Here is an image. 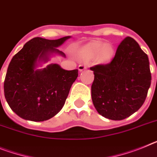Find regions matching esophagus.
<instances>
[{"label": "esophagus", "instance_id": "obj_1", "mask_svg": "<svg viewBox=\"0 0 157 157\" xmlns=\"http://www.w3.org/2000/svg\"><path fill=\"white\" fill-rule=\"evenodd\" d=\"M87 68V66L85 65V64H81V65L78 66V70H79L80 71H82L83 70L86 69Z\"/></svg>", "mask_w": 157, "mask_h": 157}]
</instances>
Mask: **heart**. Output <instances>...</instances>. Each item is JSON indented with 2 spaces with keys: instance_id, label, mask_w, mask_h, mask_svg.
Wrapping results in <instances>:
<instances>
[{
  "instance_id": "b5f03b06",
  "label": "heart",
  "mask_w": 157,
  "mask_h": 157,
  "mask_svg": "<svg viewBox=\"0 0 157 157\" xmlns=\"http://www.w3.org/2000/svg\"><path fill=\"white\" fill-rule=\"evenodd\" d=\"M84 59H91L98 56L99 62H109L114 55V49L111 44H105L101 41H94L86 44L81 50Z\"/></svg>"
}]
</instances>
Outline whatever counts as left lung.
Segmentation results:
<instances>
[{
    "label": "left lung",
    "instance_id": "8db88e82",
    "mask_svg": "<svg viewBox=\"0 0 157 157\" xmlns=\"http://www.w3.org/2000/svg\"><path fill=\"white\" fill-rule=\"evenodd\" d=\"M90 69L94 75L92 101L99 114L123 120L142 106L152 76L148 56L134 39L124 38L110 63Z\"/></svg>",
    "mask_w": 157,
    "mask_h": 157
}]
</instances>
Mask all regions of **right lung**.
<instances>
[{
	"label": "right lung",
	"instance_id": "add662e5",
	"mask_svg": "<svg viewBox=\"0 0 157 157\" xmlns=\"http://www.w3.org/2000/svg\"><path fill=\"white\" fill-rule=\"evenodd\" d=\"M69 38L35 37L13 57L5 76L4 92L9 105L19 117L43 121L61 110L78 71H66L58 64H50L44 69L36 67L37 62H48L52 53L65 56L56 48Z\"/></svg>",
	"mask_w": 157,
	"mask_h": 157
}]
</instances>
